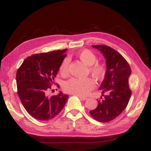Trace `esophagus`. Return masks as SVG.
<instances>
[{
    "instance_id": "obj_1",
    "label": "esophagus",
    "mask_w": 151,
    "mask_h": 151,
    "mask_svg": "<svg viewBox=\"0 0 151 151\" xmlns=\"http://www.w3.org/2000/svg\"><path fill=\"white\" fill-rule=\"evenodd\" d=\"M78 98L81 99V100H83V101H85V100H86L88 98H86V97H83V96H78Z\"/></svg>"
}]
</instances>
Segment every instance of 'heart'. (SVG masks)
<instances>
[{"mask_svg":"<svg viewBox=\"0 0 151 151\" xmlns=\"http://www.w3.org/2000/svg\"><path fill=\"white\" fill-rule=\"evenodd\" d=\"M77 57L85 65L89 66V71L93 77L99 80L104 76L106 72L105 66L101 63L94 64L96 61V57L93 52L88 50H82L77 53ZM68 66L69 59H64L59 67V71L61 75H66L68 74ZM94 85V81L90 78L84 79L72 78L63 83V88L67 93L75 95L83 96L92 90Z\"/></svg>","mask_w":151,"mask_h":151,"instance_id":"1","label":"heart"}]
</instances>
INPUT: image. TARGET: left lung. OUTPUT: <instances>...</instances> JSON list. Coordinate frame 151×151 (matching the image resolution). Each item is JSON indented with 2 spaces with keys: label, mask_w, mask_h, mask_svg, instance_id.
<instances>
[{
  "label": "left lung",
  "mask_w": 151,
  "mask_h": 151,
  "mask_svg": "<svg viewBox=\"0 0 151 151\" xmlns=\"http://www.w3.org/2000/svg\"><path fill=\"white\" fill-rule=\"evenodd\" d=\"M106 59V71L99 90L102 93L96 108L90 111L93 118L99 122H109L118 117L126 108L131 95L128 78L131 74L129 65L113 48L106 45H92Z\"/></svg>",
  "instance_id": "1"
}]
</instances>
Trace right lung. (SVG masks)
<instances>
[{"mask_svg": "<svg viewBox=\"0 0 151 151\" xmlns=\"http://www.w3.org/2000/svg\"><path fill=\"white\" fill-rule=\"evenodd\" d=\"M66 50L33 55L25 59L17 71L19 98L27 113L37 120L54 118L69 98L61 91L57 95H48Z\"/></svg>", "mask_w": 151, "mask_h": 151, "instance_id": "obj_1", "label": "right lung"}]
</instances>
